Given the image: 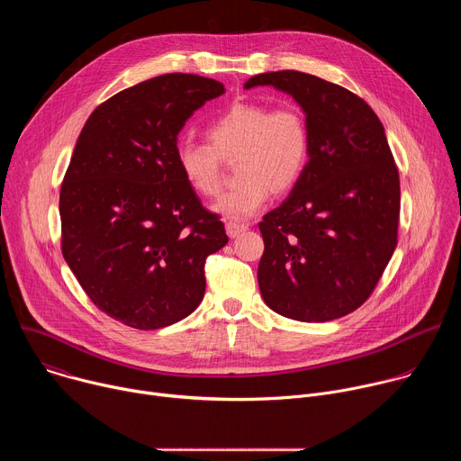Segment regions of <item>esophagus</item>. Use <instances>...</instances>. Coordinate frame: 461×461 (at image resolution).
Masks as SVG:
<instances>
[{
	"mask_svg": "<svg viewBox=\"0 0 461 461\" xmlns=\"http://www.w3.org/2000/svg\"><path fill=\"white\" fill-rule=\"evenodd\" d=\"M248 230V226L246 224H239V222H228L226 224V233L231 237V239H235V237H239L242 231H246Z\"/></svg>",
	"mask_w": 461,
	"mask_h": 461,
	"instance_id": "obj_1",
	"label": "esophagus"
}]
</instances>
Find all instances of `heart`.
<instances>
[{
    "label": "heart",
    "instance_id": "obj_1",
    "mask_svg": "<svg viewBox=\"0 0 461 461\" xmlns=\"http://www.w3.org/2000/svg\"><path fill=\"white\" fill-rule=\"evenodd\" d=\"M206 139L210 146L180 144L175 151L176 167L196 194L213 199L221 191V160H239L240 185L213 206L215 213L231 222L258 213L270 201L272 189H290L310 155L308 123L295 107L237 104L208 125Z\"/></svg>",
    "mask_w": 461,
    "mask_h": 461
}]
</instances>
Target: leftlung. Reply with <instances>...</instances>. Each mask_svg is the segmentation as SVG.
I'll return each mask as SVG.
<instances>
[{
    "label": "left lung",
    "instance_id": "1",
    "mask_svg": "<svg viewBox=\"0 0 461 461\" xmlns=\"http://www.w3.org/2000/svg\"><path fill=\"white\" fill-rule=\"evenodd\" d=\"M265 86L303 109L310 155L283 204L258 222V290L288 319H339L368 299L396 249L398 167L383 123L348 89L299 71L257 75L244 89Z\"/></svg>",
    "mask_w": 461,
    "mask_h": 461
}]
</instances>
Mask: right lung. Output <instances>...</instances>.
Masks as SVG:
<instances>
[{
  "mask_svg": "<svg viewBox=\"0 0 461 461\" xmlns=\"http://www.w3.org/2000/svg\"><path fill=\"white\" fill-rule=\"evenodd\" d=\"M221 82L162 75L120 91L87 118L59 191L61 251L109 317L157 330L206 290L204 262L228 235L176 167L178 133L224 95Z\"/></svg>",
  "mask_w": 461,
  "mask_h": 461,
  "instance_id": "obj_1",
  "label": "right lung"
}]
</instances>
